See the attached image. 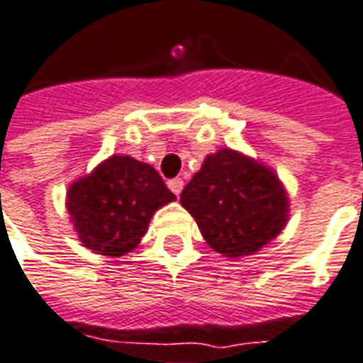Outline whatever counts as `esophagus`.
Here are the masks:
<instances>
[{
    "label": "esophagus",
    "instance_id": "esophagus-1",
    "mask_svg": "<svg viewBox=\"0 0 363 363\" xmlns=\"http://www.w3.org/2000/svg\"><path fill=\"white\" fill-rule=\"evenodd\" d=\"M168 187H170V191L174 193V195H179L182 193V189H184V179L182 178H174L168 182Z\"/></svg>",
    "mask_w": 363,
    "mask_h": 363
}]
</instances>
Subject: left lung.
Instances as JSON below:
<instances>
[{
    "mask_svg": "<svg viewBox=\"0 0 363 363\" xmlns=\"http://www.w3.org/2000/svg\"><path fill=\"white\" fill-rule=\"evenodd\" d=\"M179 203L208 247L228 258L255 255L289 222V195L279 176L230 147L204 159Z\"/></svg>",
    "mask_w": 363,
    "mask_h": 363,
    "instance_id": "1",
    "label": "left lung"
}]
</instances>
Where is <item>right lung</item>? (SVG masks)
Here are the masks:
<instances>
[{"mask_svg": "<svg viewBox=\"0 0 363 363\" xmlns=\"http://www.w3.org/2000/svg\"><path fill=\"white\" fill-rule=\"evenodd\" d=\"M174 199L151 164L113 155L70 184L67 211L86 249L118 258L140 245L155 212Z\"/></svg>", "mask_w": 363, "mask_h": 363, "instance_id": "right-lung-1", "label": "right lung"}]
</instances>
